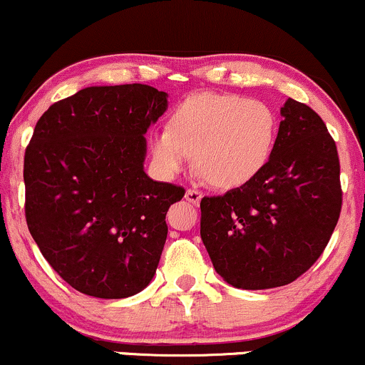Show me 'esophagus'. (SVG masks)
I'll return each mask as SVG.
<instances>
[{
    "label": "esophagus",
    "mask_w": 365,
    "mask_h": 365,
    "mask_svg": "<svg viewBox=\"0 0 365 365\" xmlns=\"http://www.w3.org/2000/svg\"><path fill=\"white\" fill-rule=\"evenodd\" d=\"M202 196H203V193L202 191H198V190H186V200L190 203H193V205H198L200 203V200H202Z\"/></svg>",
    "instance_id": "esophagus-1"
}]
</instances>
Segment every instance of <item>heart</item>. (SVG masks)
Wrapping results in <instances>:
<instances>
[{
	"label": "heart",
	"mask_w": 365,
	"mask_h": 365,
	"mask_svg": "<svg viewBox=\"0 0 365 365\" xmlns=\"http://www.w3.org/2000/svg\"><path fill=\"white\" fill-rule=\"evenodd\" d=\"M277 134L276 113L260 100L236 94L198 93L170 113L167 129L151 138L153 160L163 175L191 163L222 190L240 187L267 165Z\"/></svg>",
	"instance_id": "heart-1"
}]
</instances>
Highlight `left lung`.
Wrapping results in <instances>:
<instances>
[{"label": "left lung", "instance_id": "8db88e82", "mask_svg": "<svg viewBox=\"0 0 365 365\" xmlns=\"http://www.w3.org/2000/svg\"><path fill=\"white\" fill-rule=\"evenodd\" d=\"M267 165L222 196H205L203 245L217 274L243 289L305 274L336 227L343 191L336 143L309 105L286 100Z\"/></svg>", "mask_w": 365, "mask_h": 365}]
</instances>
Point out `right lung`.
<instances>
[{
  "label": "right lung",
  "mask_w": 365,
  "mask_h": 365,
  "mask_svg": "<svg viewBox=\"0 0 365 365\" xmlns=\"http://www.w3.org/2000/svg\"><path fill=\"white\" fill-rule=\"evenodd\" d=\"M167 110L146 84L94 86L41 115L24 157L26 220L48 264L77 292L125 298L148 286L184 187L143 170L145 133Z\"/></svg>",
  "instance_id": "obj_1"
}]
</instances>
